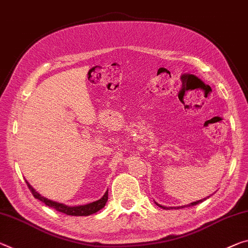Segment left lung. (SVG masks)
<instances>
[{
	"mask_svg": "<svg viewBox=\"0 0 248 248\" xmlns=\"http://www.w3.org/2000/svg\"><path fill=\"white\" fill-rule=\"evenodd\" d=\"M208 197H209V196H208ZM205 200H206V199H203V200H200V201L193 202V203H190V204H188V205H184V206H177V207H166V206H163V205H159V204H157V203H156V202H155V204L157 205V206H159V207L164 208V209H181V208H184V207L194 206V205H197V204H200V203H202V202H204Z\"/></svg>",
	"mask_w": 248,
	"mask_h": 248,
	"instance_id": "obj_1",
	"label": "left lung"
}]
</instances>
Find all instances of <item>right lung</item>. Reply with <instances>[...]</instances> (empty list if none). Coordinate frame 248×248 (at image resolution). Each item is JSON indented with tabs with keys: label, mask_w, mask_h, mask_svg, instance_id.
<instances>
[{
	"label": "right lung",
	"mask_w": 248,
	"mask_h": 248,
	"mask_svg": "<svg viewBox=\"0 0 248 248\" xmlns=\"http://www.w3.org/2000/svg\"><path fill=\"white\" fill-rule=\"evenodd\" d=\"M26 184H28L30 190H31L33 196L35 197L36 200L43 202V203L48 207H52V208L56 209L58 212L64 213V214L71 215V216H89V215H92V214H94V213L98 212L100 209L104 207L106 202H108V192L106 190L104 195H103L98 201L92 202V203L86 204V205H78V206H67V205H65V204L58 203V202H54L52 200L46 199V197L42 196L41 194L37 193L36 190L34 189L31 185H30V183L28 181H26Z\"/></svg>",
	"instance_id": "right-lung-1"
}]
</instances>
